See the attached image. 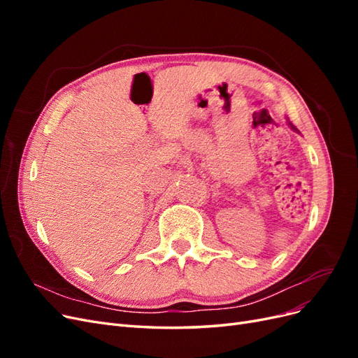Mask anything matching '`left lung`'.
Returning <instances> with one entry per match:
<instances>
[{
    "label": "left lung",
    "mask_w": 358,
    "mask_h": 358,
    "mask_svg": "<svg viewBox=\"0 0 358 358\" xmlns=\"http://www.w3.org/2000/svg\"><path fill=\"white\" fill-rule=\"evenodd\" d=\"M288 125H289V127H291V128H292V129H294V131H297V133H299V129H297V128H296V127H294V125H292V124H291V122H289V121H288Z\"/></svg>",
    "instance_id": "obj_1"
}]
</instances>
